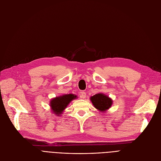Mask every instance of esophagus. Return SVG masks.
Segmentation results:
<instances>
[{
    "label": "esophagus",
    "mask_w": 161,
    "mask_h": 161,
    "mask_svg": "<svg viewBox=\"0 0 161 161\" xmlns=\"http://www.w3.org/2000/svg\"><path fill=\"white\" fill-rule=\"evenodd\" d=\"M86 97V92L85 91H82L80 92V97L81 98H85Z\"/></svg>",
    "instance_id": "obj_1"
}]
</instances>
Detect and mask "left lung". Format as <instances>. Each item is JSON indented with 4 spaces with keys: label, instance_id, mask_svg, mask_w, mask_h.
<instances>
[{
    "label": "left lung",
    "instance_id": "8db88e82",
    "mask_svg": "<svg viewBox=\"0 0 161 161\" xmlns=\"http://www.w3.org/2000/svg\"><path fill=\"white\" fill-rule=\"evenodd\" d=\"M91 100L94 106L101 112L109 109L112 104V99L102 93H98L91 97Z\"/></svg>",
    "mask_w": 161,
    "mask_h": 161
}]
</instances>
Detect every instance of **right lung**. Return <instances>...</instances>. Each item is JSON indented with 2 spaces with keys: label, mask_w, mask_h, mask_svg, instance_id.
Segmentation results:
<instances>
[{
  "label": "right lung",
  "mask_w": 161,
  "mask_h": 161,
  "mask_svg": "<svg viewBox=\"0 0 161 161\" xmlns=\"http://www.w3.org/2000/svg\"><path fill=\"white\" fill-rule=\"evenodd\" d=\"M76 97H77L73 94H69L64 95L52 99L51 100L50 103L52 111L53 113H55V114L58 115L61 114L62 112L66 108V107L69 105V104L73 99H75Z\"/></svg>",
  "instance_id": "obj_1"
}]
</instances>
